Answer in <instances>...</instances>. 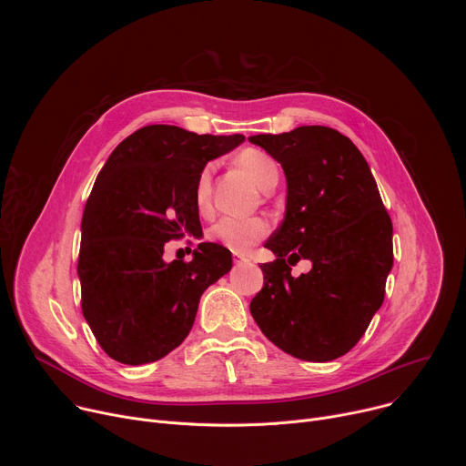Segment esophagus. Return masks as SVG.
<instances>
[{
  "label": "esophagus",
  "instance_id": "34e87169",
  "mask_svg": "<svg viewBox=\"0 0 466 466\" xmlns=\"http://www.w3.org/2000/svg\"><path fill=\"white\" fill-rule=\"evenodd\" d=\"M234 263H236V265H243V263H248V258H247L245 254H238V252H234Z\"/></svg>",
  "mask_w": 466,
  "mask_h": 466
}]
</instances>
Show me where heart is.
Masks as SVG:
<instances>
[{
	"mask_svg": "<svg viewBox=\"0 0 466 466\" xmlns=\"http://www.w3.org/2000/svg\"><path fill=\"white\" fill-rule=\"evenodd\" d=\"M238 164L261 187L268 189L279 182V166L268 153L259 149H245L238 157ZM212 175L214 164H207L197 177L193 198L203 216L212 212ZM269 223L263 218H223L208 230V239L225 248L245 254L269 234Z\"/></svg>",
	"mask_w": 466,
	"mask_h": 466,
	"instance_id": "1",
	"label": "heart"
}]
</instances>
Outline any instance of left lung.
Returning a JSON list of instances; mask_svg holds the SVG:
<instances>
[{"mask_svg":"<svg viewBox=\"0 0 466 466\" xmlns=\"http://www.w3.org/2000/svg\"><path fill=\"white\" fill-rule=\"evenodd\" d=\"M250 144L280 162L288 180L286 218L265 247L277 259L259 265L263 288L250 313L286 354L331 361L365 334L383 304L392 268V223L370 167L341 132L304 125ZM299 258L312 271L290 275Z\"/></svg>","mask_w":466,"mask_h":466,"instance_id":"1","label":"left lung"}]
</instances>
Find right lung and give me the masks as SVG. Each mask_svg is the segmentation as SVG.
Segmentation results:
<instances>
[{
  "instance_id": "right-lung-1",
  "label": "right lung",
  "mask_w": 466,
  "mask_h": 466,
  "mask_svg": "<svg viewBox=\"0 0 466 466\" xmlns=\"http://www.w3.org/2000/svg\"><path fill=\"white\" fill-rule=\"evenodd\" d=\"M243 140L147 125L99 171L83 214L77 273L83 315L112 360L144 365L167 356L187 338L205 289L232 269L223 245L198 243L189 261H166L164 245L203 236L197 177Z\"/></svg>"
}]
</instances>
